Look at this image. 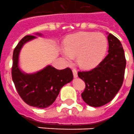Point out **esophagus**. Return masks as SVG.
I'll return each mask as SVG.
<instances>
[{
    "instance_id": "esophagus-1",
    "label": "esophagus",
    "mask_w": 134,
    "mask_h": 134,
    "mask_svg": "<svg viewBox=\"0 0 134 134\" xmlns=\"http://www.w3.org/2000/svg\"><path fill=\"white\" fill-rule=\"evenodd\" d=\"M72 71H73V74H74V77H77V70H76V69H72Z\"/></svg>"
}]
</instances>
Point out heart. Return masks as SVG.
I'll use <instances>...</instances> for the list:
<instances>
[{"mask_svg": "<svg viewBox=\"0 0 134 134\" xmlns=\"http://www.w3.org/2000/svg\"><path fill=\"white\" fill-rule=\"evenodd\" d=\"M108 39L103 33L80 32L70 36L65 42L62 54L67 61L77 56L78 65L83 68H91L98 65L105 57Z\"/></svg>", "mask_w": 134, "mask_h": 134, "instance_id": "1", "label": "heart"}]
</instances>
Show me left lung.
Segmentation results:
<instances>
[{"label":"left lung","instance_id":"obj_1","mask_svg":"<svg viewBox=\"0 0 134 134\" xmlns=\"http://www.w3.org/2000/svg\"><path fill=\"white\" fill-rule=\"evenodd\" d=\"M108 54L97 66L88 71H78L86 86L81 95L84 102L99 107L114 98L124 80L126 59L122 44L113 35L108 36Z\"/></svg>","mask_w":134,"mask_h":134}]
</instances>
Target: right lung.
Returning a JSON list of instances; mask_svg holds the SVG:
<instances>
[{
  "mask_svg": "<svg viewBox=\"0 0 134 134\" xmlns=\"http://www.w3.org/2000/svg\"><path fill=\"white\" fill-rule=\"evenodd\" d=\"M35 38L26 35L20 40L13 50L12 76L19 95L28 105L45 108L54 102L60 88L73 80L70 68L58 70L51 66L34 74H24L18 65L20 51L25 43Z\"/></svg>",
  "mask_w": 134,
  "mask_h": 134,
  "instance_id": "obj_1",
  "label": "right lung"
}]
</instances>
